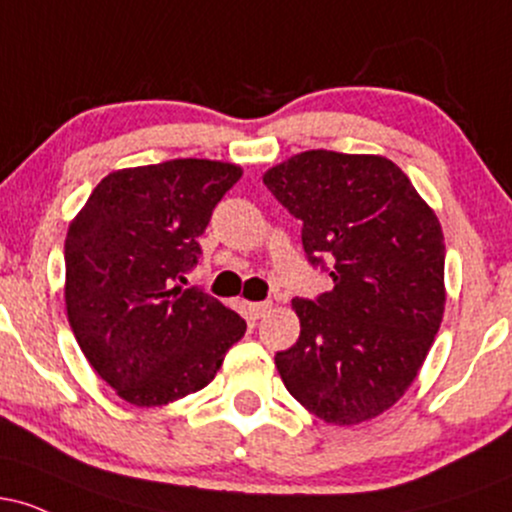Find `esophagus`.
<instances>
[{
    "instance_id": "1",
    "label": "esophagus",
    "mask_w": 512,
    "mask_h": 512,
    "mask_svg": "<svg viewBox=\"0 0 512 512\" xmlns=\"http://www.w3.org/2000/svg\"><path fill=\"white\" fill-rule=\"evenodd\" d=\"M269 310H272V303L269 301H260V303H250V313H252V317H257V320H260V317H264L269 313Z\"/></svg>"
}]
</instances>
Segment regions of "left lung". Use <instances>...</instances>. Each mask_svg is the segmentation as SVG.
<instances>
[{"label":"left lung","mask_w":512,"mask_h":512,"mask_svg":"<svg viewBox=\"0 0 512 512\" xmlns=\"http://www.w3.org/2000/svg\"><path fill=\"white\" fill-rule=\"evenodd\" d=\"M262 180L303 223L308 262L334 281L315 301L293 298L301 337L276 370L327 424L375 419L414 383L443 320L438 216L385 156L303 151Z\"/></svg>","instance_id":"left-lung-1"}]
</instances>
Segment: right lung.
I'll list each match as a JSON object with an SVG mask.
<instances>
[{
  "label": "right lung",
  "mask_w": 512,
  "mask_h": 512,
  "mask_svg": "<svg viewBox=\"0 0 512 512\" xmlns=\"http://www.w3.org/2000/svg\"><path fill=\"white\" fill-rule=\"evenodd\" d=\"M236 163L175 158L105 175L64 240V301L93 370L134 407L207 387L245 320L197 286L211 211L240 180Z\"/></svg>",
  "instance_id": "1"
}]
</instances>
